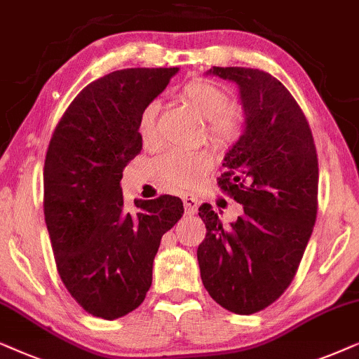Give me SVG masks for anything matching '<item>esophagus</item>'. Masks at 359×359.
<instances>
[{
    "label": "esophagus",
    "instance_id": "esophagus-1",
    "mask_svg": "<svg viewBox=\"0 0 359 359\" xmlns=\"http://www.w3.org/2000/svg\"><path fill=\"white\" fill-rule=\"evenodd\" d=\"M184 200V208H185V213L187 215H195L198 210V200L192 197V195H185L182 198Z\"/></svg>",
    "mask_w": 359,
    "mask_h": 359
}]
</instances>
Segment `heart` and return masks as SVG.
<instances>
[{"label": "heart", "instance_id": "heart-1", "mask_svg": "<svg viewBox=\"0 0 359 359\" xmlns=\"http://www.w3.org/2000/svg\"><path fill=\"white\" fill-rule=\"evenodd\" d=\"M180 98L194 111L208 121V137L218 146H229L240 140L245 131V111L238 107H229V95L219 85L208 80H192L185 83ZM159 104L147 103L137 118V135L146 147L159 144V126H157ZM212 167V157L207 152L172 151L157 162V172L167 187L189 190L200 184L202 177Z\"/></svg>", "mask_w": 359, "mask_h": 359}]
</instances>
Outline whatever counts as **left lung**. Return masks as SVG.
<instances>
[{
	"mask_svg": "<svg viewBox=\"0 0 359 359\" xmlns=\"http://www.w3.org/2000/svg\"><path fill=\"white\" fill-rule=\"evenodd\" d=\"M240 88L245 131L224 156L219 189L245 213L223 226L198 208L207 235L200 276L215 302L233 313L269 307L292 283L317 219L318 159L309 121L276 76L246 67L208 70Z\"/></svg>",
	"mask_w": 359,
	"mask_h": 359,
	"instance_id": "left-lung-1",
	"label": "left lung"
}]
</instances>
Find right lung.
<instances>
[{"label": "right lung", "instance_id": "obj_1", "mask_svg": "<svg viewBox=\"0 0 359 359\" xmlns=\"http://www.w3.org/2000/svg\"><path fill=\"white\" fill-rule=\"evenodd\" d=\"M179 67L124 69L87 85L55 126L44 164V217L62 283L93 317L133 312L152 284L161 238L184 215L161 195L123 203V170L142 149L141 109Z\"/></svg>", "mask_w": 359, "mask_h": 359}]
</instances>
